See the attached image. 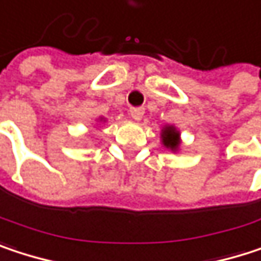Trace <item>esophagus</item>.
Wrapping results in <instances>:
<instances>
[{
	"label": "esophagus",
	"mask_w": 261,
	"mask_h": 261,
	"mask_svg": "<svg viewBox=\"0 0 261 261\" xmlns=\"http://www.w3.org/2000/svg\"><path fill=\"white\" fill-rule=\"evenodd\" d=\"M145 113V109L143 107H133L130 110V116L134 119V121H140L142 116Z\"/></svg>",
	"instance_id": "obj_1"
}]
</instances>
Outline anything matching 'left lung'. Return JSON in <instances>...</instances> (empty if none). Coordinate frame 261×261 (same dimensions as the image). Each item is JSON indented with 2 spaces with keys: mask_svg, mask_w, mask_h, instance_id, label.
<instances>
[{
  "mask_svg": "<svg viewBox=\"0 0 261 261\" xmlns=\"http://www.w3.org/2000/svg\"><path fill=\"white\" fill-rule=\"evenodd\" d=\"M162 143L165 145V148L171 149V151H178L180 146V133L177 131L175 127L172 125H166L162 130Z\"/></svg>",
  "mask_w": 261,
  "mask_h": 261,
  "instance_id": "1",
  "label": "left lung"
}]
</instances>
